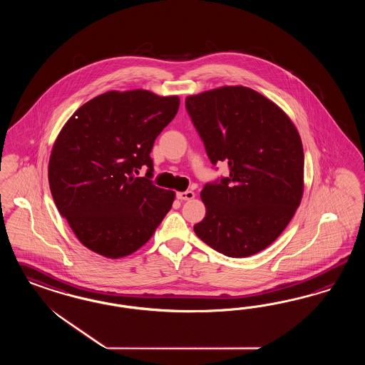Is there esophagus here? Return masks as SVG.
Returning a JSON list of instances; mask_svg holds the SVG:
<instances>
[{"instance_id": "obj_1", "label": "esophagus", "mask_w": 365, "mask_h": 365, "mask_svg": "<svg viewBox=\"0 0 365 365\" xmlns=\"http://www.w3.org/2000/svg\"><path fill=\"white\" fill-rule=\"evenodd\" d=\"M195 197L192 191H182V192H177V198L179 200H190Z\"/></svg>"}]
</instances>
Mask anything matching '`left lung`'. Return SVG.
I'll return each mask as SVG.
<instances>
[{"instance_id":"8db88e82","label":"left lung","mask_w":365,"mask_h":365,"mask_svg":"<svg viewBox=\"0 0 365 365\" xmlns=\"http://www.w3.org/2000/svg\"><path fill=\"white\" fill-rule=\"evenodd\" d=\"M211 165L229 175L203 186L206 217L194 232L218 253L242 258L274 242L299 207L304 150L299 131L273 101L246 87L186 98Z\"/></svg>"}]
</instances>
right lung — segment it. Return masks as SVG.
<instances>
[{"label":"right lung","mask_w":365,"mask_h":365,"mask_svg":"<svg viewBox=\"0 0 365 365\" xmlns=\"http://www.w3.org/2000/svg\"><path fill=\"white\" fill-rule=\"evenodd\" d=\"M179 98L110 91L81 106L56 139L48 178L56 207L89 250L133 255L163 221L174 191L156 187L151 150ZM140 169L145 178H136Z\"/></svg>","instance_id":"1"}]
</instances>
